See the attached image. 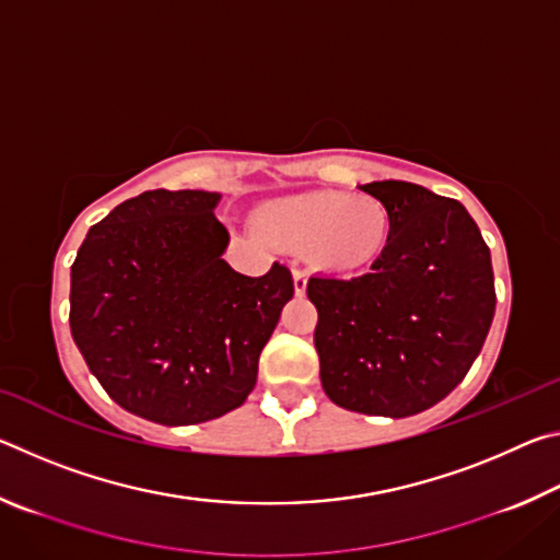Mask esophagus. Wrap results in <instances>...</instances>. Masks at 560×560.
I'll return each instance as SVG.
<instances>
[{
	"label": "esophagus",
	"instance_id": "1",
	"mask_svg": "<svg viewBox=\"0 0 560 560\" xmlns=\"http://www.w3.org/2000/svg\"><path fill=\"white\" fill-rule=\"evenodd\" d=\"M308 287V273L303 269H293V289H296V296H303Z\"/></svg>",
	"mask_w": 560,
	"mask_h": 560
}]
</instances>
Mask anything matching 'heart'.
<instances>
[{
    "label": "heart",
    "mask_w": 560,
    "mask_h": 560,
    "mask_svg": "<svg viewBox=\"0 0 560 560\" xmlns=\"http://www.w3.org/2000/svg\"><path fill=\"white\" fill-rule=\"evenodd\" d=\"M254 224L283 249H306L318 269L353 273L373 267L390 242L393 217L373 195L308 189L264 202Z\"/></svg>",
    "instance_id": "b5f03b06"
}]
</instances>
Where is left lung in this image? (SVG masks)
<instances>
[{
    "mask_svg": "<svg viewBox=\"0 0 560 560\" xmlns=\"http://www.w3.org/2000/svg\"><path fill=\"white\" fill-rule=\"evenodd\" d=\"M360 189L387 205L393 232L371 273L308 279L320 385L338 407L397 420L464 381L494 320V271L462 202L400 179Z\"/></svg>",
    "mask_w": 560,
    "mask_h": 560,
    "instance_id": "obj_1",
    "label": "left lung"
}]
</instances>
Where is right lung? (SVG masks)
I'll list each match as a JSON object with an SVG mask.
<instances>
[{
    "mask_svg": "<svg viewBox=\"0 0 560 560\" xmlns=\"http://www.w3.org/2000/svg\"><path fill=\"white\" fill-rule=\"evenodd\" d=\"M220 192L153 189L93 224L71 267V336L122 410L197 424L240 407L293 296L283 264L259 279L222 259Z\"/></svg>",
    "mask_w": 560,
    "mask_h": 560,
    "instance_id": "add662e5",
    "label": "right lung"
}]
</instances>
